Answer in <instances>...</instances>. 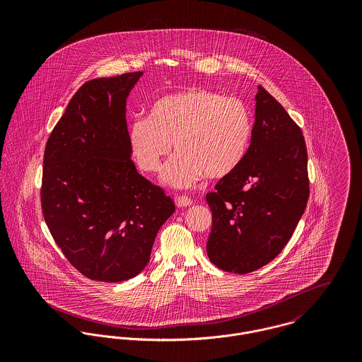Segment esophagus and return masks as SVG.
I'll return each mask as SVG.
<instances>
[{"mask_svg":"<svg viewBox=\"0 0 362 362\" xmlns=\"http://www.w3.org/2000/svg\"><path fill=\"white\" fill-rule=\"evenodd\" d=\"M175 205L178 207L191 206L192 205V199L188 198V197L180 195V197H175Z\"/></svg>","mask_w":362,"mask_h":362,"instance_id":"34e87169","label":"esophagus"}]
</instances>
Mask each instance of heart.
<instances>
[{
    "label": "heart",
    "instance_id": "obj_1",
    "mask_svg": "<svg viewBox=\"0 0 362 362\" xmlns=\"http://www.w3.org/2000/svg\"><path fill=\"white\" fill-rule=\"evenodd\" d=\"M252 118L245 103L205 88L164 95L149 107L146 119L129 125L128 142L138 165L157 173L163 160L177 153L164 168L163 181L175 188L197 185L205 175H230L247 155Z\"/></svg>",
    "mask_w": 362,
    "mask_h": 362
}]
</instances>
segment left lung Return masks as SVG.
<instances>
[{
	"label": "left lung",
	"instance_id": "left-lung-1",
	"mask_svg": "<svg viewBox=\"0 0 362 362\" xmlns=\"http://www.w3.org/2000/svg\"><path fill=\"white\" fill-rule=\"evenodd\" d=\"M251 145L241 164L206 195L211 210L207 257L245 274L276 258L290 241L310 197L301 128L262 86Z\"/></svg>",
	"mask_w": 362,
	"mask_h": 362
}]
</instances>
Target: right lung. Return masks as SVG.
<instances>
[{"label":"right lung","instance_id":"1","mask_svg":"<svg viewBox=\"0 0 362 362\" xmlns=\"http://www.w3.org/2000/svg\"><path fill=\"white\" fill-rule=\"evenodd\" d=\"M144 72L83 83L45 151L42 209L54 241L83 276L139 274L175 205L131 160L127 99Z\"/></svg>","mask_w":362,"mask_h":362}]
</instances>
